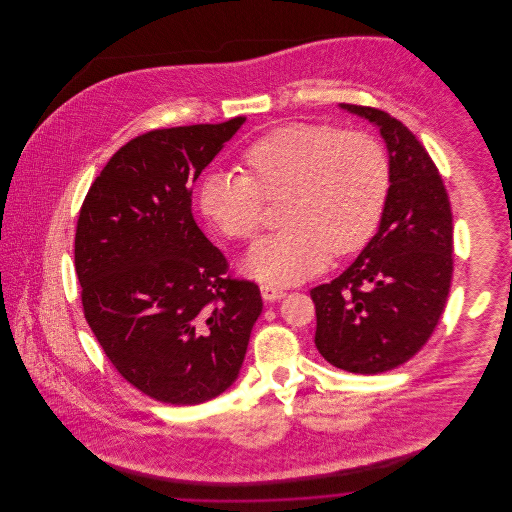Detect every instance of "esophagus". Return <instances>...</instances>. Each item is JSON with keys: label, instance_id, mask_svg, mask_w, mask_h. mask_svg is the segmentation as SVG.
<instances>
[{"label": "esophagus", "instance_id": "1", "mask_svg": "<svg viewBox=\"0 0 512 512\" xmlns=\"http://www.w3.org/2000/svg\"><path fill=\"white\" fill-rule=\"evenodd\" d=\"M260 292H262L264 301H280V299L286 297V292H284L282 288H276V286H272V284H262V286H260Z\"/></svg>", "mask_w": 512, "mask_h": 512}]
</instances>
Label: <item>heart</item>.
Masks as SVG:
<instances>
[{
    "instance_id": "obj_1",
    "label": "heart",
    "mask_w": 512,
    "mask_h": 512,
    "mask_svg": "<svg viewBox=\"0 0 512 512\" xmlns=\"http://www.w3.org/2000/svg\"><path fill=\"white\" fill-rule=\"evenodd\" d=\"M247 173L213 169L203 177L205 219L232 240H254L266 197L284 203L282 232L262 240L246 272L272 284H297L321 272L331 254H351L372 238L390 193V163L365 132L331 124L280 126L246 147Z\"/></svg>"
}]
</instances>
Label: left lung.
Listing matches in <instances>:
<instances>
[{"label": "left lung", "instance_id": "left-lung-1", "mask_svg": "<svg viewBox=\"0 0 512 512\" xmlns=\"http://www.w3.org/2000/svg\"><path fill=\"white\" fill-rule=\"evenodd\" d=\"M341 108L380 130L390 193L359 258L311 290L315 347L337 368L380 374L410 361L438 325L453 276V220L438 167L418 138L378 108Z\"/></svg>", "mask_w": 512, "mask_h": 512}]
</instances>
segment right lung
<instances>
[{"mask_svg": "<svg viewBox=\"0 0 512 512\" xmlns=\"http://www.w3.org/2000/svg\"><path fill=\"white\" fill-rule=\"evenodd\" d=\"M244 120L130 140L80 207L74 268L84 317L116 370L165 404L222 394L262 313L260 288L228 274L191 211V185Z\"/></svg>", "mask_w": 512, "mask_h": 512, "instance_id": "right-lung-1", "label": "right lung"}]
</instances>
